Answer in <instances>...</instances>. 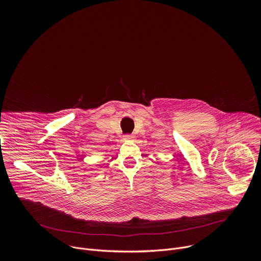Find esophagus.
I'll return each instance as SVG.
<instances>
[{
  "label": "esophagus",
  "mask_w": 261,
  "mask_h": 261,
  "mask_svg": "<svg viewBox=\"0 0 261 261\" xmlns=\"http://www.w3.org/2000/svg\"><path fill=\"white\" fill-rule=\"evenodd\" d=\"M132 138H133V136L132 135H125L124 136V140H132Z\"/></svg>",
  "instance_id": "esophagus-1"
}]
</instances>
